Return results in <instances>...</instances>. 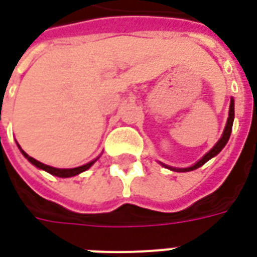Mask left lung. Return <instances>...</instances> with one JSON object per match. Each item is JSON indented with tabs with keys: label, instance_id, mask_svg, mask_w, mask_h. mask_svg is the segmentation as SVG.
I'll return each mask as SVG.
<instances>
[{
	"label": "left lung",
	"instance_id": "obj_1",
	"mask_svg": "<svg viewBox=\"0 0 257 257\" xmlns=\"http://www.w3.org/2000/svg\"><path fill=\"white\" fill-rule=\"evenodd\" d=\"M232 122H234V99H231L230 101V110H228V118H227V123H226V128L223 131V135H221V138L219 139V142L216 143L212 149H210L206 154H205L198 162H195L193 167L190 168H182V169H176V168H171L167 167V165H164V167L169 168V169H172V171H176V172H189V171H194V169H197V168L202 167L205 162H208L210 158H213L215 156H217L221 150H223V147L227 145V142L230 139V135H231V129H232Z\"/></svg>",
	"mask_w": 257,
	"mask_h": 257
}]
</instances>
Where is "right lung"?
Returning a JSON list of instances; mask_svg holds the SVG:
<instances>
[{
  "label": "right lung",
  "instance_id": "1",
  "mask_svg": "<svg viewBox=\"0 0 257 257\" xmlns=\"http://www.w3.org/2000/svg\"><path fill=\"white\" fill-rule=\"evenodd\" d=\"M19 146V145H18ZM20 151H22V154L29 160V161L33 164V165H36L37 168H40V169H42V171H45V172L51 173V175H53V176H58V178H71V176H75V175H79L81 172H84V171H86V169H89L93 164L96 162V160H93V161L88 162V164H85V165H82V167H78V168H71V169H60V168H53V167H49V165H45V164H42V162L37 161V160H34L33 157L27 156L25 151L22 150V147L19 146Z\"/></svg>",
  "mask_w": 257,
  "mask_h": 257
}]
</instances>
